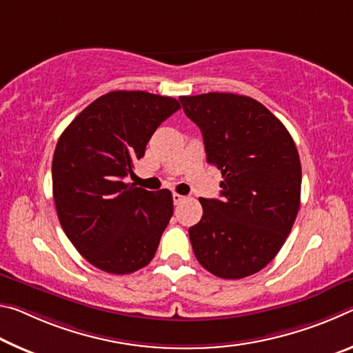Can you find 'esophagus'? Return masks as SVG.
Here are the masks:
<instances>
[{
  "label": "esophagus",
  "mask_w": 353,
  "mask_h": 353,
  "mask_svg": "<svg viewBox=\"0 0 353 353\" xmlns=\"http://www.w3.org/2000/svg\"><path fill=\"white\" fill-rule=\"evenodd\" d=\"M172 199H173V203H175V205H180L181 203V201H184V200H186V197H183V195H180V194H173L172 195Z\"/></svg>",
  "instance_id": "34e87169"
}]
</instances>
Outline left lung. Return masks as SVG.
Here are the masks:
<instances>
[{
    "label": "left lung",
    "mask_w": 353,
    "mask_h": 353,
    "mask_svg": "<svg viewBox=\"0 0 353 353\" xmlns=\"http://www.w3.org/2000/svg\"><path fill=\"white\" fill-rule=\"evenodd\" d=\"M180 101L203 134L206 161L223 178L221 200L200 199L203 216L189 228L195 258L221 279L256 274L276 256L297 217L302 167L296 143L250 97L210 92Z\"/></svg>",
    "instance_id": "8db88e82"
}]
</instances>
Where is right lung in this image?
Here are the masks:
<instances>
[{"mask_svg":"<svg viewBox=\"0 0 353 353\" xmlns=\"http://www.w3.org/2000/svg\"><path fill=\"white\" fill-rule=\"evenodd\" d=\"M172 97L114 90L81 111L53 156L57 217L74 248L95 268L125 275L152 261L173 214L169 189L126 183L156 128L180 109Z\"/></svg>","mask_w":353,"mask_h":353,"instance_id":"add662e5","label":"right lung"}]
</instances>
